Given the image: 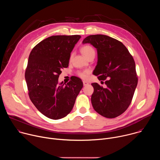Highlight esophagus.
I'll return each instance as SVG.
<instances>
[{"instance_id": "34e87169", "label": "esophagus", "mask_w": 160, "mask_h": 160, "mask_svg": "<svg viewBox=\"0 0 160 160\" xmlns=\"http://www.w3.org/2000/svg\"><path fill=\"white\" fill-rule=\"evenodd\" d=\"M83 85L84 86H87V85H88V83L86 81H83Z\"/></svg>"}]
</instances>
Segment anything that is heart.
Here are the masks:
<instances>
[{"instance_id": "obj_1", "label": "heart", "mask_w": 160, "mask_h": 160, "mask_svg": "<svg viewBox=\"0 0 160 160\" xmlns=\"http://www.w3.org/2000/svg\"><path fill=\"white\" fill-rule=\"evenodd\" d=\"M81 52L87 58H88V57H90L92 55H95V54H96V51H95L94 49L89 45H86L83 46L81 49ZM89 73H90V70H85L83 71L78 72L77 74L80 77H81L82 78H86Z\"/></svg>"}]
</instances>
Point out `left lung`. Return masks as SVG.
I'll return each mask as SVG.
<instances>
[{
  "label": "left lung",
  "mask_w": 160,
  "mask_h": 160,
  "mask_svg": "<svg viewBox=\"0 0 160 160\" xmlns=\"http://www.w3.org/2000/svg\"><path fill=\"white\" fill-rule=\"evenodd\" d=\"M83 43H89L97 49L98 60L94 74L99 80H105L106 85L103 88L92 83V106L106 118H116L130 106L138 85L134 59L121 42L107 35H89Z\"/></svg>",
  "instance_id": "1"
}]
</instances>
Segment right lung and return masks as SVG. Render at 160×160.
I'll return each mask as SVG.
<instances>
[{"label": "right lung", "mask_w": 160, "mask_h": 160, "mask_svg": "<svg viewBox=\"0 0 160 160\" xmlns=\"http://www.w3.org/2000/svg\"><path fill=\"white\" fill-rule=\"evenodd\" d=\"M81 36L54 35L39 42L32 50L25 71L30 99L43 115L52 120L67 116L83 87L73 77L58 84L61 69L69 64L70 54Z\"/></svg>", "instance_id": "add662e5"}]
</instances>
